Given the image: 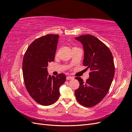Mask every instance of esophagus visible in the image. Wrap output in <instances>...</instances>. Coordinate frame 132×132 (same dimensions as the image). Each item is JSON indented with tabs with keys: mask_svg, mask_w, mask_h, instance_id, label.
Here are the masks:
<instances>
[{
	"mask_svg": "<svg viewBox=\"0 0 132 132\" xmlns=\"http://www.w3.org/2000/svg\"><path fill=\"white\" fill-rule=\"evenodd\" d=\"M73 79H74V78L72 77H67V80H72Z\"/></svg>",
	"mask_w": 132,
	"mask_h": 132,
	"instance_id": "obj_1",
	"label": "esophagus"
}]
</instances>
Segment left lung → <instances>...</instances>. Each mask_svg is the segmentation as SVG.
<instances>
[{
	"instance_id": "left-lung-1",
	"label": "left lung",
	"mask_w": 132,
	"mask_h": 132,
	"mask_svg": "<svg viewBox=\"0 0 132 132\" xmlns=\"http://www.w3.org/2000/svg\"><path fill=\"white\" fill-rule=\"evenodd\" d=\"M75 39L83 46V65L91 70L85 82L81 78H75L80 83L75 97L81 105L93 107L105 97L110 88L114 75L113 55L109 48L93 36L81 35Z\"/></svg>"
}]
</instances>
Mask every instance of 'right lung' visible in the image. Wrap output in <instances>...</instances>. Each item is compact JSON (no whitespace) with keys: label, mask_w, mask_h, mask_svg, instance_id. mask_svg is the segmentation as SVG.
<instances>
[{"label":"right lung","mask_w":132,"mask_h":132,"mask_svg":"<svg viewBox=\"0 0 132 132\" xmlns=\"http://www.w3.org/2000/svg\"><path fill=\"white\" fill-rule=\"evenodd\" d=\"M59 36L50 34L32 42L25 53L22 73L28 93L34 100L43 106L52 105L59 97V88L66 80L64 74L51 77L48 63L54 59Z\"/></svg>","instance_id":"right-lung-1"}]
</instances>
